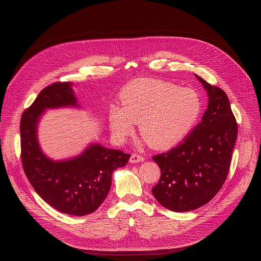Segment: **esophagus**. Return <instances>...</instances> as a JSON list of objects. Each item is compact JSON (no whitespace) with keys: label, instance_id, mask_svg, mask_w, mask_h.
Wrapping results in <instances>:
<instances>
[{"label":"esophagus","instance_id":"obj_1","mask_svg":"<svg viewBox=\"0 0 261 261\" xmlns=\"http://www.w3.org/2000/svg\"><path fill=\"white\" fill-rule=\"evenodd\" d=\"M144 158L142 155H139V154H132L131 158H130V163L132 164H136V163H142L144 162Z\"/></svg>","mask_w":261,"mask_h":261}]
</instances>
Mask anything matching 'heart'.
<instances>
[{
  "label": "heart",
  "instance_id": "heart-1",
  "mask_svg": "<svg viewBox=\"0 0 261 261\" xmlns=\"http://www.w3.org/2000/svg\"><path fill=\"white\" fill-rule=\"evenodd\" d=\"M119 99L121 108L113 106L109 111L115 140L125 142L138 123L144 142L160 150L179 144L194 128L202 110L196 91L156 79L130 82Z\"/></svg>",
  "mask_w": 261,
  "mask_h": 261
}]
</instances>
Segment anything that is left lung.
<instances>
[{"label": "left lung", "mask_w": 261, "mask_h": 261, "mask_svg": "<svg viewBox=\"0 0 261 261\" xmlns=\"http://www.w3.org/2000/svg\"><path fill=\"white\" fill-rule=\"evenodd\" d=\"M195 76L207 93L206 111L179 146L152 158L162 173L152 195L175 213L197 210L217 195L226 180L238 134L227 95Z\"/></svg>", "instance_id": "obj_1"}]
</instances>
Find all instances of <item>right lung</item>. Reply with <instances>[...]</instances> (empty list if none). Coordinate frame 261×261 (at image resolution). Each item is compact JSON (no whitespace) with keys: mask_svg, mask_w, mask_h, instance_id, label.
Returning a JSON list of instances; mask_svg holds the SVG:
<instances>
[{"mask_svg":"<svg viewBox=\"0 0 261 261\" xmlns=\"http://www.w3.org/2000/svg\"><path fill=\"white\" fill-rule=\"evenodd\" d=\"M61 108L81 109L72 82H57L43 89L23 113L20 133L24 172L36 193L51 207L71 216H87L100 206L111 188L113 172L126 165L130 154L92 142L75 156H47L39 143V122L46 110Z\"/></svg>","mask_w":261,"mask_h":261,"instance_id":"1","label":"right lung"}]
</instances>
